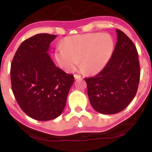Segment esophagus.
Returning a JSON list of instances; mask_svg holds the SVG:
<instances>
[{
  "mask_svg": "<svg viewBox=\"0 0 152 152\" xmlns=\"http://www.w3.org/2000/svg\"><path fill=\"white\" fill-rule=\"evenodd\" d=\"M74 78L75 79H78V78H81V76L80 75V74H74Z\"/></svg>",
  "mask_w": 152,
  "mask_h": 152,
  "instance_id": "obj_1",
  "label": "esophagus"
}]
</instances>
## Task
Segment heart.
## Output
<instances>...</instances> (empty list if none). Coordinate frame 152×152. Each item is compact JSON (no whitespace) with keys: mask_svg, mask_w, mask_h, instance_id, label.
<instances>
[{"mask_svg":"<svg viewBox=\"0 0 152 152\" xmlns=\"http://www.w3.org/2000/svg\"><path fill=\"white\" fill-rule=\"evenodd\" d=\"M61 45L62 48L55 51V58L61 68L73 71L80 61L81 68L85 72L96 74L109 61L114 42L108 33H92L66 37Z\"/></svg>","mask_w":152,"mask_h":152,"instance_id":"1","label":"heart"}]
</instances>
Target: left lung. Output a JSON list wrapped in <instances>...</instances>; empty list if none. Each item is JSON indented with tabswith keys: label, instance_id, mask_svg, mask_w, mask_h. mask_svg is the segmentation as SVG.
<instances>
[{
	"label": "left lung",
	"instance_id": "1",
	"mask_svg": "<svg viewBox=\"0 0 152 152\" xmlns=\"http://www.w3.org/2000/svg\"><path fill=\"white\" fill-rule=\"evenodd\" d=\"M117 42L104 68L93 77L85 78L91 104L102 114L124 110L137 93L140 78L138 53L134 43L117 29Z\"/></svg>",
	"mask_w": 152,
	"mask_h": 152
}]
</instances>
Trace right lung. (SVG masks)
<instances>
[{"label": "right lung", "mask_w": 152, "mask_h": 152, "mask_svg": "<svg viewBox=\"0 0 152 152\" xmlns=\"http://www.w3.org/2000/svg\"><path fill=\"white\" fill-rule=\"evenodd\" d=\"M56 35L40 33L23 41L12 59L11 81L13 94L23 111L35 120L60 116L74 81L55 66L48 51Z\"/></svg>", "instance_id": "right-lung-1"}]
</instances>
